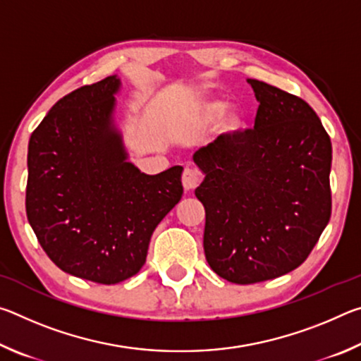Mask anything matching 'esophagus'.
<instances>
[{"label":"esophagus","instance_id":"esophagus-1","mask_svg":"<svg viewBox=\"0 0 361 361\" xmlns=\"http://www.w3.org/2000/svg\"><path fill=\"white\" fill-rule=\"evenodd\" d=\"M181 181H183V186H185L186 191H192V189H195L200 185V181H202V176H200L197 170L186 167L185 172H183Z\"/></svg>","mask_w":361,"mask_h":361}]
</instances>
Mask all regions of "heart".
Segmentation results:
<instances>
[{"label":"heart","mask_w":361,"mask_h":361,"mask_svg":"<svg viewBox=\"0 0 361 361\" xmlns=\"http://www.w3.org/2000/svg\"><path fill=\"white\" fill-rule=\"evenodd\" d=\"M228 108V103L223 100H210L205 102L202 105V116L205 121L209 122H215L216 119H219L223 116V113ZM243 127V121L240 119L239 114H229L226 116L224 121L221 122V129L223 132L229 133V135H234L239 130H242Z\"/></svg>","instance_id":"obj_1"}]
</instances>
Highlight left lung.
Wrapping results in <instances>:
<instances>
[{
  "label": "left lung",
  "mask_w": 361,
  "mask_h": 361,
  "mask_svg": "<svg viewBox=\"0 0 361 361\" xmlns=\"http://www.w3.org/2000/svg\"><path fill=\"white\" fill-rule=\"evenodd\" d=\"M255 127L195 151L205 173L204 250L232 283L264 282L301 266L331 216V140L299 97L248 79Z\"/></svg>",
  "instance_id": "left-lung-1"
}]
</instances>
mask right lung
<instances>
[{"mask_svg": "<svg viewBox=\"0 0 361 361\" xmlns=\"http://www.w3.org/2000/svg\"><path fill=\"white\" fill-rule=\"evenodd\" d=\"M121 81L60 99L28 143L25 209L36 239L71 276L114 285L143 267L156 226L180 202L181 166L146 175L113 121Z\"/></svg>", "mask_w": 361, "mask_h": 361, "instance_id": "1", "label": "right lung"}]
</instances>
